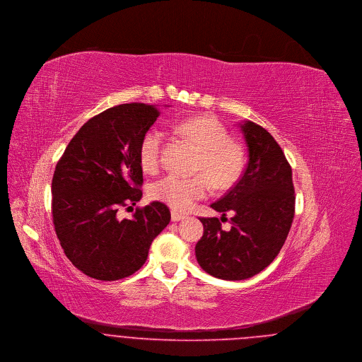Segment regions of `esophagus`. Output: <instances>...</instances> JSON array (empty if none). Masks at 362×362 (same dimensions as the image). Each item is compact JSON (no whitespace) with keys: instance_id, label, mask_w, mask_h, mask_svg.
<instances>
[{"instance_id":"34e87169","label":"esophagus","mask_w":362,"mask_h":362,"mask_svg":"<svg viewBox=\"0 0 362 362\" xmlns=\"http://www.w3.org/2000/svg\"><path fill=\"white\" fill-rule=\"evenodd\" d=\"M185 217H186L185 214L176 212V211H172V212H170V218H172V221H180V220H183Z\"/></svg>"}]
</instances>
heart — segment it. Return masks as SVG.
Here are the masks:
<instances>
[{"label": "heart", "instance_id": "1", "mask_svg": "<svg viewBox=\"0 0 362 362\" xmlns=\"http://www.w3.org/2000/svg\"><path fill=\"white\" fill-rule=\"evenodd\" d=\"M173 129L199 149L194 177L167 175L149 187L150 197L185 212L211 192V183L217 190H227L239 179L243 170V153L230 141L226 127L213 116L201 115L173 124ZM164 134L158 128L146 131L139 142V165L145 172H154L160 165Z\"/></svg>", "mask_w": 362, "mask_h": 362}]
</instances>
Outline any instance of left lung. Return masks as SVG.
I'll use <instances>...</instances> for the list:
<instances>
[{"mask_svg":"<svg viewBox=\"0 0 362 362\" xmlns=\"http://www.w3.org/2000/svg\"><path fill=\"white\" fill-rule=\"evenodd\" d=\"M247 165L239 182L211 205L223 217L233 213L231 228L217 217H199L204 235L195 257L209 275L243 280L265 269L284 245L296 211L291 167L274 136L253 122L240 126ZM221 217V220H223Z\"/></svg>","mask_w":362,"mask_h":362,"instance_id":"obj_1","label":"left lung"}]
</instances>
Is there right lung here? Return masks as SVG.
Listing matches in <instances>:
<instances>
[{
  "mask_svg": "<svg viewBox=\"0 0 362 362\" xmlns=\"http://www.w3.org/2000/svg\"><path fill=\"white\" fill-rule=\"evenodd\" d=\"M158 116L146 104L109 107L82 126L56 165L54 230L68 259L87 276L110 281L135 274L170 223L168 206L158 201L131 218L117 214L142 198L138 149Z\"/></svg>",
  "mask_w": 362,
  "mask_h": 362,
  "instance_id": "right-lung-1",
  "label": "right lung"
}]
</instances>
